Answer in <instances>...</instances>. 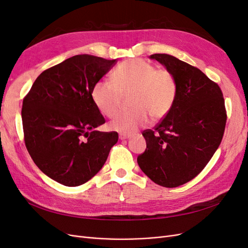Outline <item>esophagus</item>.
<instances>
[{
	"mask_svg": "<svg viewBox=\"0 0 248 248\" xmlns=\"http://www.w3.org/2000/svg\"><path fill=\"white\" fill-rule=\"evenodd\" d=\"M130 137H131V134H128V133H120L119 134L120 140H126V139H129Z\"/></svg>",
	"mask_w": 248,
	"mask_h": 248,
	"instance_id": "34e87169",
	"label": "esophagus"
}]
</instances>
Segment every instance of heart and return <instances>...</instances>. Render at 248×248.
I'll list each match as a JSON object with an SVG mask.
<instances>
[{
    "label": "heart",
    "instance_id": "heart-1",
    "mask_svg": "<svg viewBox=\"0 0 248 248\" xmlns=\"http://www.w3.org/2000/svg\"><path fill=\"white\" fill-rule=\"evenodd\" d=\"M131 93L129 110L117 114L109 128L128 133L138 130L153 119H161L174 106L177 82L171 72L141 59L122 62L111 74V82L100 80L94 85L91 97L101 114L112 117L121 106L122 95Z\"/></svg>",
    "mask_w": 248,
    "mask_h": 248
}]
</instances>
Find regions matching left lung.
Wrapping results in <instances>:
<instances>
[{"instance_id": "obj_1", "label": "left lung", "mask_w": 248, "mask_h": 248, "mask_svg": "<svg viewBox=\"0 0 248 248\" xmlns=\"http://www.w3.org/2000/svg\"><path fill=\"white\" fill-rule=\"evenodd\" d=\"M177 82L174 106L154 129L142 131L147 149L138 156L140 170L168 188L191 181L219 147L227 110L219 86L199 68L167 54L150 56Z\"/></svg>"}]
</instances>
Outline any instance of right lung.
Here are the masks:
<instances>
[{"label":"right lung","instance_id":"add662e5","mask_svg":"<svg viewBox=\"0 0 248 248\" xmlns=\"http://www.w3.org/2000/svg\"><path fill=\"white\" fill-rule=\"evenodd\" d=\"M116 63L78 55L44 70L22 101L24 140L44 174L65 186L88 182L106 163L118 132L96 130L106 123L92 100L94 85Z\"/></svg>","mask_w":248,"mask_h":248}]
</instances>
